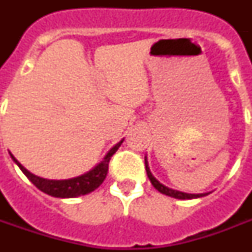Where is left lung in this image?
Wrapping results in <instances>:
<instances>
[{
    "mask_svg": "<svg viewBox=\"0 0 252 252\" xmlns=\"http://www.w3.org/2000/svg\"><path fill=\"white\" fill-rule=\"evenodd\" d=\"M145 168H146V174H148V178H149L150 183L153 184V187L156 189L163 193V195L171 196V197H175V199H180V200H188V199H197V197H203V196L208 195V193H186V192H180L176 191V189H171V188L166 187L162 183H159L156 178L153 176V174L150 172L149 165H148V159L145 157Z\"/></svg>",
    "mask_w": 252,
    "mask_h": 252,
    "instance_id": "left-lung-1",
    "label": "left lung"
}]
</instances>
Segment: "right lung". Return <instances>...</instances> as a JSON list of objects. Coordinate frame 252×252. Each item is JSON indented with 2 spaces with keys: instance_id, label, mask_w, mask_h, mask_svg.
Returning <instances> with one entry per match:
<instances>
[{
  "instance_id": "right-lung-1",
  "label": "right lung",
  "mask_w": 252,
  "mask_h": 252,
  "mask_svg": "<svg viewBox=\"0 0 252 252\" xmlns=\"http://www.w3.org/2000/svg\"><path fill=\"white\" fill-rule=\"evenodd\" d=\"M124 138L122 141L118 142L114 148H111L110 152L104 156L103 161L95 166L93 170L84 174V175L76 176L72 179H64V180H52V179H44L40 176L33 175L32 172H30L27 168H25L19 162L15 159L13 154L10 153L13 161L21 168L22 172L32 182L33 186H36L41 192H44L47 195H51L53 197H61V199H68V197H78V196L87 195L103 183V180L106 179L107 172H108V163H110L111 157L116 153L119 146L122 145Z\"/></svg>"
}]
</instances>
